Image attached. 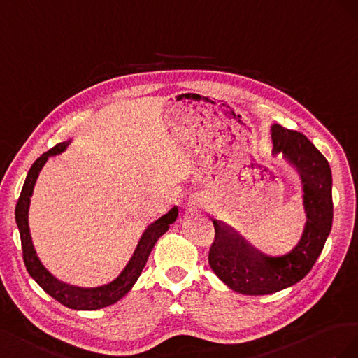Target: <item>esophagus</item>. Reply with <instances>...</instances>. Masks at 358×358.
Here are the masks:
<instances>
[{"instance_id":"obj_1","label":"esophagus","mask_w":358,"mask_h":358,"mask_svg":"<svg viewBox=\"0 0 358 358\" xmlns=\"http://www.w3.org/2000/svg\"><path fill=\"white\" fill-rule=\"evenodd\" d=\"M189 203H190V206L195 207V208L196 207H202V199L201 198H195V199H192Z\"/></svg>"}]
</instances>
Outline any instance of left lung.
Wrapping results in <instances>:
<instances>
[{
  "label": "left lung",
  "instance_id": "obj_1",
  "mask_svg": "<svg viewBox=\"0 0 358 358\" xmlns=\"http://www.w3.org/2000/svg\"><path fill=\"white\" fill-rule=\"evenodd\" d=\"M271 139L273 155H282L300 176L306 224L289 253L270 257L227 224L213 220L216 236L208 253L210 267L228 288L244 295L273 294L300 282L321 255L333 223L329 162L300 131L274 124Z\"/></svg>",
  "mask_w": 358,
  "mask_h": 358
}]
</instances>
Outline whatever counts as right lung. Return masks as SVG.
<instances>
[{"label":"right lung","mask_w":358,"mask_h":358,"mask_svg":"<svg viewBox=\"0 0 358 358\" xmlns=\"http://www.w3.org/2000/svg\"><path fill=\"white\" fill-rule=\"evenodd\" d=\"M69 144L70 141L59 142L54 148L43 152V155L33 163V166L28 171L22 192H20V196L16 203L15 219L20 234V243H22V253L27 271L37 282L38 287L46 294H49L50 297L55 299L61 304H64L66 308L75 310H97L117 303L131 289V287H134L141 275L142 270H144L147 259L152 248H155L156 241L169 229V224L177 220L178 207L171 208L165 216H162L156 222L148 224V228L139 238L138 246L134 255H131V258L127 262L124 270H122L112 282L101 285V287L84 288L58 280L52 273H49L46 270L42 261L37 257V252L33 246L31 234H29L28 227V210L29 199H31L40 171H42L50 156H57L59 152H63L69 147Z\"/></svg>","instance_id":"1"}]
</instances>
